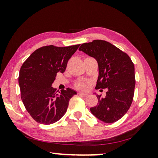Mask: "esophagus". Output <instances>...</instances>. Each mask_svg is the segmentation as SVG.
<instances>
[{
	"label": "esophagus",
	"mask_w": 158,
	"mask_h": 158,
	"mask_svg": "<svg viewBox=\"0 0 158 158\" xmlns=\"http://www.w3.org/2000/svg\"><path fill=\"white\" fill-rule=\"evenodd\" d=\"M78 94L80 95V96H81L83 97H87L88 96V94H85V93H83V92H79Z\"/></svg>",
	"instance_id": "1"
}]
</instances>
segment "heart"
Returning <instances> with one entry per match:
<instances>
[{
  "label": "heart",
  "instance_id": "1",
  "mask_svg": "<svg viewBox=\"0 0 158 158\" xmlns=\"http://www.w3.org/2000/svg\"><path fill=\"white\" fill-rule=\"evenodd\" d=\"M76 86L78 88H80V89H85V88H87V85H86L85 83H82V82L77 83Z\"/></svg>",
  "mask_w": 158,
  "mask_h": 158
}]
</instances>
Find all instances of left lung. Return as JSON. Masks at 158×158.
Wrapping results in <instances>:
<instances>
[{
    "label": "left lung",
    "instance_id": "left-lung-1",
    "mask_svg": "<svg viewBox=\"0 0 158 158\" xmlns=\"http://www.w3.org/2000/svg\"><path fill=\"white\" fill-rule=\"evenodd\" d=\"M79 50L98 62L96 89H107L105 98L96 95L98 103L90 108V112L107 124L119 120L128 111L133 101L135 75L132 61L127 54L104 40L84 43Z\"/></svg>",
    "mask_w": 158,
    "mask_h": 158
}]
</instances>
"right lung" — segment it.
Segmentation results:
<instances>
[{
    "instance_id": "1",
    "label": "right lung",
    "mask_w": 158,
    "mask_h": 158,
    "mask_svg": "<svg viewBox=\"0 0 158 158\" xmlns=\"http://www.w3.org/2000/svg\"><path fill=\"white\" fill-rule=\"evenodd\" d=\"M79 46L40 47L23 63L19 76L21 98L36 122L51 124L59 121L66 113L70 99L77 94L69 88L57 94L52 84L57 73L64 72L69 59Z\"/></svg>"
}]
</instances>
